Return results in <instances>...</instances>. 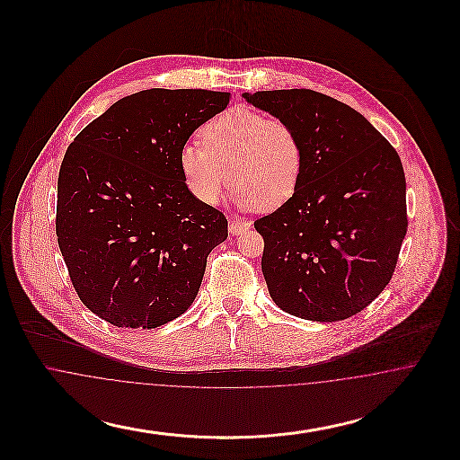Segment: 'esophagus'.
<instances>
[{
    "mask_svg": "<svg viewBox=\"0 0 460 460\" xmlns=\"http://www.w3.org/2000/svg\"><path fill=\"white\" fill-rule=\"evenodd\" d=\"M250 229L248 222H241L238 219H229V233L233 236H240L243 233H246Z\"/></svg>",
    "mask_w": 460,
    "mask_h": 460,
    "instance_id": "esophagus-1",
    "label": "esophagus"
}]
</instances>
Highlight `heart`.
<instances>
[{"instance_id":"obj_1","label":"heart","mask_w":460,"mask_h":460,"mask_svg":"<svg viewBox=\"0 0 460 460\" xmlns=\"http://www.w3.org/2000/svg\"><path fill=\"white\" fill-rule=\"evenodd\" d=\"M198 146L179 152V171L198 201L216 205L227 182L241 210L272 212L289 201L304 172V146L285 120L267 119L257 110H226L201 131Z\"/></svg>"}]
</instances>
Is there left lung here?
<instances>
[{"label": "left lung", "instance_id": "8db88e82", "mask_svg": "<svg viewBox=\"0 0 460 460\" xmlns=\"http://www.w3.org/2000/svg\"><path fill=\"white\" fill-rule=\"evenodd\" d=\"M243 98L293 126L304 146L298 190L255 220L270 298L306 321L349 319L394 276L407 233L400 156L364 115L328 94L276 89Z\"/></svg>", "mask_w": 460, "mask_h": 460}]
</instances>
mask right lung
Instances as JSON below:
<instances>
[{
	"label": "right lung",
	"mask_w": 460,
	"mask_h": 460,
	"mask_svg": "<svg viewBox=\"0 0 460 460\" xmlns=\"http://www.w3.org/2000/svg\"><path fill=\"white\" fill-rule=\"evenodd\" d=\"M227 103L219 91L145 89L113 103L68 146L58 246L81 302L110 324L158 328L195 302L227 220L191 195L177 158Z\"/></svg>",
	"instance_id": "1"
}]
</instances>
